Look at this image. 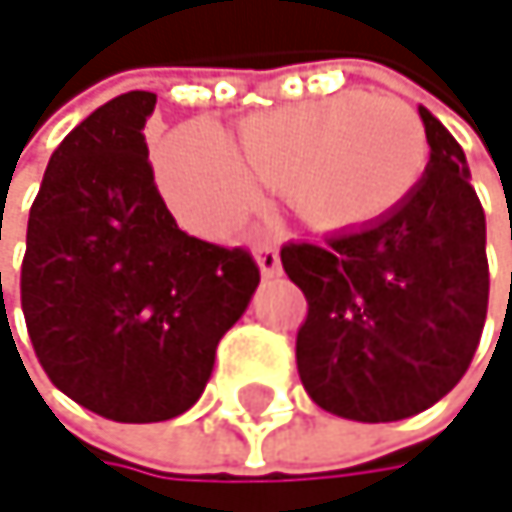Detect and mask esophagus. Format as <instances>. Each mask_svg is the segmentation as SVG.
Returning a JSON list of instances; mask_svg holds the SVG:
<instances>
[{
  "mask_svg": "<svg viewBox=\"0 0 512 512\" xmlns=\"http://www.w3.org/2000/svg\"><path fill=\"white\" fill-rule=\"evenodd\" d=\"M258 267H261V273L267 279H273V276L282 273V258H279V251L273 245H261L258 248Z\"/></svg>",
  "mask_w": 512,
  "mask_h": 512,
  "instance_id": "esophagus-1",
  "label": "esophagus"
}]
</instances>
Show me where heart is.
Listing matches in <instances>:
<instances>
[{
	"label": "heart",
	"instance_id": "obj_1",
	"mask_svg": "<svg viewBox=\"0 0 512 512\" xmlns=\"http://www.w3.org/2000/svg\"><path fill=\"white\" fill-rule=\"evenodd\" d=\"M425 130L391 93H340L251 115L236 136L185 124L157 151V185L194 233L227 239L261 203V185L288 181L291 203L318 224L385 212L416 185Z\"/></svg>",
	"mask_w": 512,
	"mask_h": 512
}]
</instances>
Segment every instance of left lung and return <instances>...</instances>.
Instances as JSON below:
<instances>
[{"label": "left lung", "instance_id": "8db88e82", "mask_svg": "<svg viewBox=\"0 0 512 512\" xmlns=\"http://www.w3.org/2000/svg\"><path fill=\"white\" fill-rule=\"evenodd\" d=\"M425 175L370 224L288 242L282 267L306 294L297 373L306 394L355 422L410 419L464 376L489 306L486 215L452 133L419 105Z\"/></svg>", "mask_w": 512, "mask_h": 512}]
</instances>
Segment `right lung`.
Here are the masks:
<instances>
[{"mask_svg":"<svg viewBox=\"0 0 512 512\" xmlns=\"http://www.w3.org/2000/svg\"><path fill=\"white\" fill-rule=\"evenodd\" d=\"M157 96L99 105L51 154L29 209L20 306L51 382L115 422L191 410L261 282L245 248L178 230L148 163ZM2 279V276H0Z\"/></svg>","mask_w":512,"mask_h":512,"instance_id":"1","label":"right lung"}]
</instances>
